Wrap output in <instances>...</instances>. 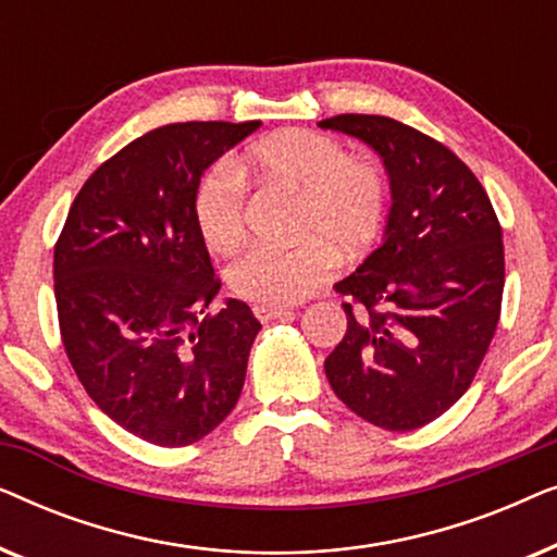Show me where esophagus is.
I'll return each instance as SVG.
<instances>
[{
	"instance_id": "esophagus-1",
	"label": "esophagus",
	"mask_w": 557,
	"mask_h": 557,
	"mask_svg": "<svg viewBox=\"0 0 557 557\" xmlns=\"http://www.w3.org/2000/svg\"><path fill=\"white\" fill-rule=\"evenodd\" d=\"M253 314L258 317V322L265 324V322H271V319L288 317V314H292V309H286V307H265V304H256Z\"/></svg>"
}]
</instances>
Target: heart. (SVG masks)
<instances>
[{
    "label": "heart",
    "instance_id": "b5f03b06",
    "mask_svg": "<svg viewBox=\"0 0 557 557\" xmlns=\"http://www.w3.org/2000/svg\"><path fill=\"white\" fill-rule=\"evenodd\" d=\"M243 172L299 197L294 248L258 246L227 269V286L240 299L286 307L304 301L332 276L337 258L368 253L387 218V185L370 159L349 157L330 134L284 128L246 151L238 164L220 162L195 189L193 215L202 240L231 253L246 235Z\"/></svg>",
    "mask_w": 557,
    "mask_h": 557
}]
</instances>
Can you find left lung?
<instances>
[{
  "instance_id": "8db88e82",
  "label": "left lung",
  "mask_w": 557,
  "mask_h": 557,
  "mask_svg": "<svg viewBox=\"0 0 557 557\" xmlns=\"http://www.w3.org/2000/svg\"><path fill=\"white\" fill-rule=\"evenodd\" d=\"M319 126L375 149L393 197L383 246L334 284L347 332L324 372L364 421L416 431L469 391L490 349L505 292L499 220L474 172L431 136L368 113Z\"/></svg>"
}]
</instances>
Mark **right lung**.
<instances>
[{"label":"right lung","instance_id":"right-lung-1","mask_svg":"<svg viewBox=\"0 0 557 557\" xmlns=\"http://www.w3.org/2000/svg\"><path fill=\"white\" fill-rule=\"evenodd\" d=\"M261 121L166 124L86 180L55 243L60 337L90 400L157 446H189L240 398L261 322L227 299L195 225L205 170Z\"/></svg>","mask_w":557,"mask_h":557}]
</instances>
